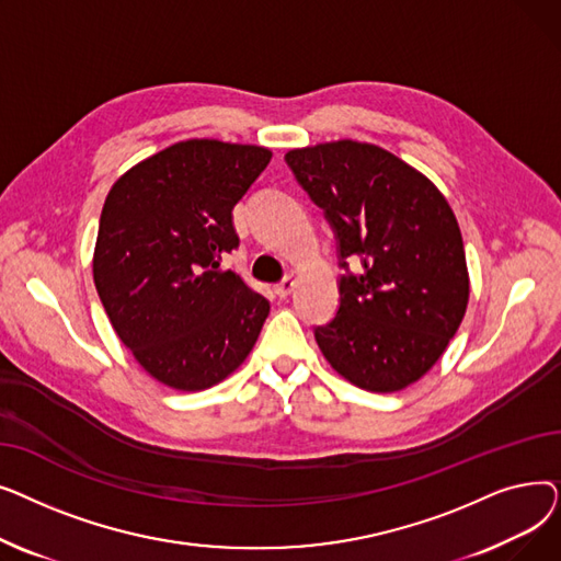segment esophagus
Masks as SVG:
<instances>
[{"label":"esophagus","instance_id":"esophagus-1","mask_svg":"<svg viewBox=\"0 0 561 561\" xmlns=\"http://www.w3.org/2000/svg\"><path fill=\"white\" fill-rule=\"evenodd\" d=\"M293 288H296V279H293V277H284L279 284H275V293H277L279 298L290 296Z\"/></svg>","mask_w":561,"mask_h":561}]
</instances>
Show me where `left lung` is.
Listing matches in <instances>:
<instances>
[{"label":"left lung","instance_id":"1","mask_svg":"<svg viewBox=\"0 0 561 561\" xmlns=\"http://www.w3.org/2000/svg\"><path fill=\"white\" fill-rule=\"evenodd\" d=\"M288 168L325 211L339 245L341 305L313 330L352 385L393 393L444 355L468 305L461 231L448 199L396 154L336 140L290 150ZM359 260L363 273L346 263Z\"/></svg>","mask_w":561,"mask_h":561}]
</instances>
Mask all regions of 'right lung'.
Instances as JSON below:
<instances>
[{
    "instance_id": "right-lung-1",
    "label": "right lung",
    "mask_w": 561,
    "mask_h": 561,
    "mask_svg": "<svg viewBox=\"0 0 561 561\" xmlns=\"http://www.w3.org/2000/svg\"><path fill=\"white\" fill-rule=\"evenodd\" d=\"M271 150L211 138L174 142L113 184L93 279L115 334L161 385L204 391L239 368L271 302L220 261L239 248L231 209Z\"/></svg>"
}]
</instances>
